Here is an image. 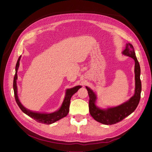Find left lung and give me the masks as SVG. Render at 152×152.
<instances>
[{"instance_id": "obj_1", "label": "left lung", "mask_w": 152, "mask_h": 152, "mask_svg": "<svg viewBox=\"0 0 152 152\" xmlns=\"http://www.w3.org/2000/svg\"><path fill=\"white\" fill-rule=\"evenodd\" d=\"M123 55L131 57L135 61V92L134 95L123 104L115 107L101 109L95 105L97 100L96 94L89 87L86 86L89 96V112L92 118L97 121L106 125H111L122 121L127 116L130 115L136 109L140 99L142 84L140 79V68L134 52V47L128 43L122 52Z\"/></svg>"}]
</instances>
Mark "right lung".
Returning a JSON list of instances; mask_svg holds the SVG:
<instances>
[{
    "mask_svg": "<svg viewBox=\"0 0 152 152\" xmlns=\"http://www.w3.org/2000/svg\"><path fill=\"white\" fill-rule=\"evenodd\" d=\"M21 56H20L19 57L17 63V65H16L15 75L13 79V85L15 100L17 102V103L18 104V107H20V108L21 110V111L23 113H25L26 115L30 116L31 118L34 119L36 121L41 123H44L45 124H52L57 121H58L59 119L65 117L69 113V103H70V100L71 97L73 96V95L75 94L79 90V89L81 88V86H77L73 87V88L67 89L66 91L65 97L64 99L61 107L58 110L55 111L53 113H37V112H34V111H30L29 110H28L27 108H26L21 104V102L19 100L18 94H17V80L18 79L17 71L20 65V60L21 59Z\"/></svg>",
    "mask_w": 152,
    "mask_h": 152,
    "instance_id": "obj_1",
    "label": "right lung"
}]
</instances>
